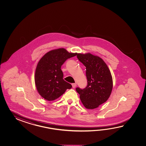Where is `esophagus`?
<instances>
[{"label": "esophagus", "instance_id": "esophagus-1", "mask_svg": "<svg viewBox=\"0 0 146 146\" xmlns=\"http://www.w3.org/2000/svg\"><path fill=\"white\" fill-rule=\"evenodd\" d=\"M72 88H76V86H77V84H72Z\"/></svg>", "mask_w": 146, "mask_h": 146}]
</instances>
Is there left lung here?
<instances>
[{"instance_id": "1", "label": "left lung", "mask_w": 146, "mask_h": 146, "mask_svg": "<svg viewBox=\"0 0 146 146\" xmlns=\"http://www.w3.org/2000/svg\"><path fill=\"white\" fill-rule=\"evenodd\" d=\"M77 56L86 67L88 85L84 89L77 88L76 90L86 109H96L106 102L111 94L112 74L106 62L99 56L90 53H78Z\"/></svg>"}]
</instances>
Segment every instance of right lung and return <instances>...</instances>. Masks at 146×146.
I'll list each match as a JSON object with an SVG mask.
<instances>
[{"instance_id":"add662e5","label":"right lung","mask_w":146,"mask_h":146,"mask_svg":"<svg viewBox=\"0 0 146 146\" xmlns=\"http://www.w3.org/2000/svg\"><path fill=\"white\" fill-rule=\"evenodd\" d=\"M64 48L46 53L38 62L35 72V84L40 96L47 101L57 99L72 86L63 79L61 66L66 60L76 56Z\"/></svg>"}]
</instances>
